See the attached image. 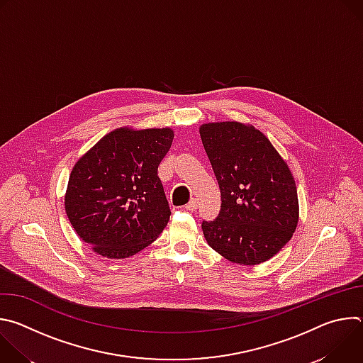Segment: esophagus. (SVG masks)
I'll list each match as a JSON object with an SVG mask.
<instances>
[{
  "label": "esophagus",
  "mask_w": 363,
  "mask_h": 363,
  "mask_svg": "<svg viewBox=\"0 0 363 363\" xmlns=\"http://www.w3.org/2000/svg\"><path fill=\"white\" fill-rule=\"evenodd\" d=\"M198 208V202H196V199H191L186 205H185V210H188V211H195Z\"/></svg>",
  "instance_id": "obj_1"
}]
</instances>
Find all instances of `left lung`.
I'll return each mask as SVG.
<instances>
[{"mask_svg": "<svg viewBox=\"0 0 363 363\" xmlns=\"http://www.w3.org/2000/svg\"><path fill=\"white\" fill-rule=\"evenodd\" d=\"M199 135L221 191L218 217L202 221L206 242L235 264L267 262L298 223L297 188L287 162L250 123H202Z\"/></svg>", "mask_w": 363, "mask_h": 363, "instance_id": "1", "label": "left lung"}]
</instances>
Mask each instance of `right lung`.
Returning <instances> with one entry per match:
<instances>
[{
    "instance_id": "add662e5",
    "label": "right lung",
    "mask_w": 363,
    "mask_h": 363,
    "mask_svg": "<svg viewBox=\"0 0 363 363\" xmlns=\"http://www.w3.org/2000/svg\"><path fill=\"white\" fill-rule=\"evenodd\" d=\"M174 140L171 128H118L74 164L65 208L77 235L113 260L135 255L160 237L169 205L158 167Z\"/></svg>"
}]
</instances>
